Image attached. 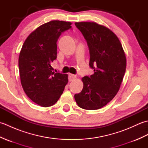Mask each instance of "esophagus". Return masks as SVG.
Returning a JSON list of instances; mask_svg holds the SVG:
<instances>
[{
  "label": "esophagus",
  "instance_id": "1",
  "mask_svg": "<svg viewBox=\"0 0 148 148\" xmlns=\"http://www.w3.org/2000/svg\"><path fill=\"white\" fill-rule=\"evenodd\" d=\"M76 78V75H74V74H69V81H72L74 80Z\"/></svg>",
  "mask_w": 148,
  "mask_h": 148
}]
</instances>
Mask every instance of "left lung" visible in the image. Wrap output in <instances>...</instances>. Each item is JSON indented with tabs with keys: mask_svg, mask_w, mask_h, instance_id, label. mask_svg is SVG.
<instances>
[{
	"mask_svg": "<svg viewBox=\"0 0 148 148\" xmlns=\"http://www.w3.org/2000/svg\"><path fill=\"white\" fill-rule=\"evenodd\" d=\"M90 49V77L81 80L83 90L74 95L78 106L86 110L103 108L116 96L126 71L127 59L121 42L106 27L95 22H76Z\"/></svg>",
	"mask_w": 148,
	"mask_h": 148,
	"instance_id": "left-lung-1",
	"label": "left lung"
}]
</instances>
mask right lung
<instances>
[{
    "label": "right lung",
    "mask_w": 148,
    "mask_h": 148,
    "mask_svg": "<svg viewBox=\"0 0 148 148\" xmlns=\"http://www.w3.org/2000/svg\"><path fill=\"white\" fill-rule=\"evenodd\" d=\"M71 22L52 20L34 30L25 40L19 55L21 83L29 98L42 107L58 101L68 83V75L53 71L56 58V42Z\"/></svg>",
    "instance_id": "add662e5"
}]
</instances>
